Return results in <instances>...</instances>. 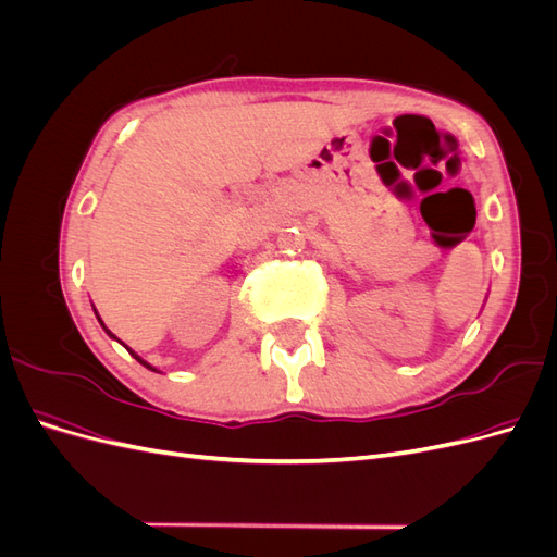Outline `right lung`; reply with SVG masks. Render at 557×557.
Returning a JSON list of instances; mask_svg holds the SVG:
<instances>
[{
  "mask_svg": "<svg viewBox=\"0 0 557 557\" xmlns=\"http://www.w3.org/2000/svg\"><path fill=\"white\" fill-rule=\"evenodd\" d=\"M99 323H102V320H99ZM102 327H104V323H102ZM104 330H107V327H104ZM107 332H109V330H107ZM109 334H111V332H109ZM111 336H113V334H111ZM127 350H129V348H127ZM129 352H132V350H129ZM132 356H134V352H132ZM134 358H137V360H139V362H141V364H144V367H148V369H153V367H150V364H148V362H144V360H141V358H139V356H134ZM153 372H156V369H153Z\"/></svg>",
  "mask_w": 557,
  "mask_h": 557,
  "instance_id": "obj_1",
  "label": "right lung"
}]
</instances>
